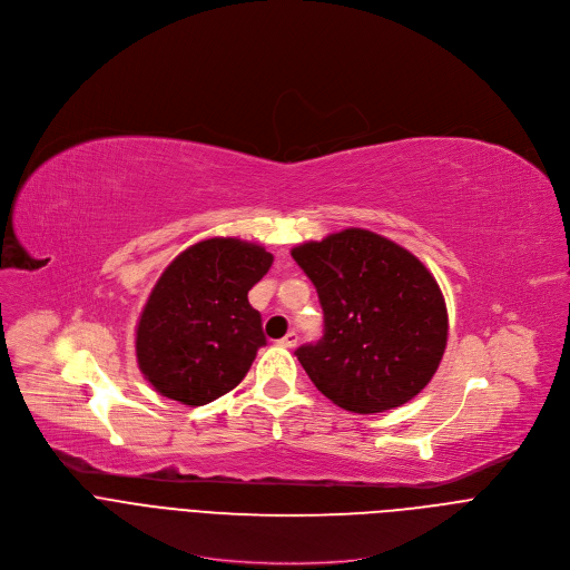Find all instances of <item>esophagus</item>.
I'll list each match as a JSON object with an SVG mask.
<instances>
[{
	"mask_svg": "<svg viewBox=\"0 0 570 570\" xmlns=\"http://www.w3.org/2000/svg\"><path fill=\"white\" fill-rule=\"evenodd\" d=\"M279 345H282V347H286V350L297 347V334H295V332H288V334L279 341Z\"/></svg>",
	"mask_w": 570,
	"mask_h": 570,
	"instance_id": "esophagus-1",
	"label": "esophagus"
}]
</instances>
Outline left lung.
I'll use <instances>...</instances> for the list:
<instances>
[{
    "label": "left lung",
    "mask_w": 570,
    "mask_h": 570,
    "mask_svg": "<svg viewBox=\"0 0 570 570\" xmlns=\"http://www.w3.org/2000/svg\"><path fill=\"white\" fill-rule=\"evenodd\" d=\"M291 255L324 311L322 341L295 352L315 387L358 415L417 396L449 338L446 302L433 273L399 243L361 227L306 240Z\"/></svg>",
    "instance_id": "left-lung-1"
}]
</instances>
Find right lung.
<instances>
[{"mask_svg": "<svg viewBox=\"0 0 570 570\" xmlns=\"http://www.w3.org/2000/svg\"><path fill=\"white\" fill-rule=\"evenodd\" d=\"M271 266L259 243L214 236L165 268L135 330L137 365L155 392L205 405L243 381L266 345L248 291Z\"/></svg>", "mask_w": 570, "mask_h": 570, "instance_id": "1", "label": "right lung"}]
</instances>
